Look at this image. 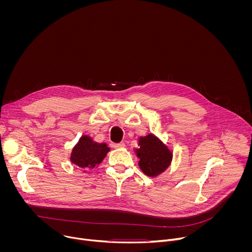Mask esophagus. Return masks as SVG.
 <instances>
[{
    "label": "esophagus",
    "instance_id": "1",
    "mask_svg": "<svg viewBox=\"0 0 252 252\" xmlns=\"http://www.w3.org/2000/svg\"><path fill=\"white\" fill-rule=\"evenodd\" d=\"M112 148H114V149H124V148H126V143L125 142L112 143Z\"/></svg>",
    "mask_w": 252,
    "mask_h": 252
}]
</instances>
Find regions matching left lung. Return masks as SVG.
I'll return each mask as SVG.
<instances>
[{
    "label": "left lung",
    "mask_w": 252,
    "mask_h": 252,
    "mask_svg": "<svg viewBox=\"0 0 252 252\" xmlns=\"http://www.w3.org/2000/svg\"><path fill=\"white\" fill-rule=\"evenodd\" d=\"M133 152L138 158L140 170L150 177H157L171 164L172 151L154 133L139 136Z\"/></svg>",
    "instance_id": "1"
}]
</instances>
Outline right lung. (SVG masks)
Here are the masks:
<instances>
[{"label":"right lung","mask_w":252,"mask_h":252,"mask_svg":"<svg viewBox=\"0 0 252 252\" xmlns=\"http://www.w3.org/2000/svg\"><path fill=\"white\" fill-rule=\"evenodd\" d=\"M110 151L111 149L105 142H96L92 136L84 134L71 150L69 160L83 172H87L96 168Z\"/></svg>","instance_id":"right-lung-1"}]
</instances>
